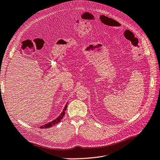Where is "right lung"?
<instances>
[{
  "label": "right lung",
  "mask_w": 160,
  "mask_h": 160,
  "mask_svg": "<svg viewBox=\"0 0 160 160\" xmlns=\"http://www.w3.org/2000/svg\"><path fill=\"white\" fill-rule=\"evenodd\" d=\"M67 108V103L66 104V105H65V107H64V108L62 112L61 113V115H59V116L56 119L52 121L51 122H48V123L45 124V125H43V126H41L40 128H50V127H51L52 125H56V124H57L58 122H60L61 120L62 119V117H64V114H65V111H66Z\"/></svg>",
  "instance_id": "obj_1"
}]
</instances>
